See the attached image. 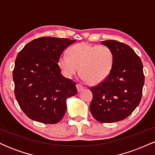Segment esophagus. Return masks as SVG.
Instances as JSON below:
<instances>
[{"label": "esophagus", "instance_id": "1", "mask_svg": "<svg viewBox=\"0 0 155 155\" xmlns=\"http://www.w3.org/2000/svg\"><path fill=\"white\" fill-rule=\"evenodd\" d=\"M76 88H77L78 92H80V91H81L84 88V87L82 86L81 84H76Z\"/></svg>", "mask_w": 155, "mask_h": 155}]
</instances>
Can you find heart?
Wrapping results in <instances>:
<instances>
[{
	"mask_svg": "<svg viewBox=\"0 0 155 155\" xmlns=\"http://www.w3.org/2000/svg\"><path fill=\"white\" fill-rule=\"evenodd\" d=\"M114 56L112 49L106 45H92L82 42L74 45L69 53L60 56L58 64L65 77L71 78L79 71L81 78L90 84H98L111 73Z\"/></svg>",
	"mask_w": 155,
	"mask_h": 155,
	"instance_id": "obj_1",
	"label": "heart"
}]
</instances>
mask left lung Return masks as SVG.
I'll return each mask as SVG.
<instances>
[{
  "label": "left lung",
  "instance_id": "obj_1",
  "mask_svg": "<svg viewBox=\"0 0 155 155\" xmlns=\"http://www.w3.org/2000/svg\"><path fill=\"white\" fill-rule=\"evenodd\" d=\"M101 43L112 49L114 60L108 77L90 87V109L96 120L111 123L127 118L140 104L144 75L141 60L130 47L114 40Z\"/></svg>",
  "mask_w": 155,
  "mask_h": 155
}]
</instances>
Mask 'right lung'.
<instances>
[{
	"instance_id": "obj_1",
	"label": "right lung",
	"mask_w": 155,
	"mask_h": 155,
	"mask_svg": "<svg viewBox=\"0 0 155 155\" xmlns=\"http://www.w3.org/2000/svg\"><path fill=\"white\" fill-rule=\"evenodd\" d=\"M75 42L68 38L41 37L19 52L13 70L15 95L31 120L56 124L66 111V99L77 93L76 82L61 74L58 60Z\"/></svg>"
}]
</instances>
